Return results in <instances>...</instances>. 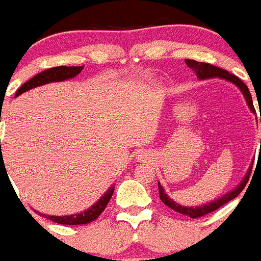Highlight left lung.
<instances>
[{"label":"left lung","instance_id":"8db88e82","mask_svg":"<svg viewBox=\"0 0 261 261\" xmlns=\"http://www.w3.org/2000/svg\"><path fill=\"white\" fill-rule=\"evenodd\" d=\"M185 63H187V66L189 67V68L193 69V72H194V73L198 76V79H200V80L212 79V77H221V79L227 80V81L233 82V84L236 85V86L242 91V94H244L247 105H249V108L251 109V112L255 113V108H254V104H252L251 94H250V91H249V89H247L246 85H245L244 82L239 79V77L234 76V74H232V73H229V72L226 71V69H222V68H219V67H216V66H213V64H210V63L197 62V61H194V59H185ZM260 122H261V119H260ZM251 169H252V166L250 167L249 172H247L246 176L244 177V181H242L241 184L236 188V189L232 190V192H229V193H227L226 195H223V197L219 198V199L215 200V202H211V203H208V204L202 205V207H195V208L182 207V205L177 204V203H175L174 200L170 199V198L167 197L166 193H165V190H164V188H162L159 182L160 199L162 200V203H164V204H166L167 207H170L171 210H174L175 212L181 213V215L188 216V217H190V218L203 217V216L210 215V213L217 211L218 208H221L222 205H224L226 203H228L229 200L234 199V198H236L237 195H239L240 193L244 190L245 185L247 184V180H249Z\"/></svg>","mask_w":261,"mask_h":261}]
</instances>
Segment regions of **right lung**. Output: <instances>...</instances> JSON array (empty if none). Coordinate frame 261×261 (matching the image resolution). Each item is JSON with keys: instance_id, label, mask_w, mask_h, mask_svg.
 <instances>
[{"instance_id": "right-lung-1", "label": "right lung", "mask_w": 261, "mask_h": 261, "mask_svg": "<svg viewBox=\"0 0 261 261\" xmlns=\"http://www.w3.org/2000/svg\"><path fill=\"white\" fill-rule=\"evenodd\" d=\"M84 66L79 67H67V66H59V67H53V68L45 69V71L40 72L37 76H34L33 79H30L29 81L25 82L21 87L16 91L15 96H19L22 92L28 91L30 89H34V87L40 86V85L49 84V82H57V81H64V80L72 79V77L77 76L80 72L82 71ZM1 122V120H0ZM113 193H114V187L110 188L107 193L104 194V197L99 200L97 203H95L91 208H89L87 211L81 213H77V215H71V216H46L39 213L43 217L48 218L49 221H53L56 223L59 224H67V226H77V224H86L90 222L95 221L107 208L108 203H109L110 198H112Z\"/></svg>"}]
</instances>
